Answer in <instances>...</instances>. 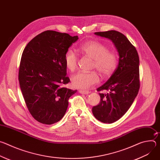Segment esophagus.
<instances>
[{
  "mask_svg": "<svg viewBox=\"0 0 160 160\" xmlns=\"http://www.w3.org/2000/svg\"><path fill=\"white\" fill-rule=\"evenodd\" d=\"M79 92L80 94H88L90 93L89 91L87 90H79Z\"/></svg>",
  "mask_w": 160,
  "mask_h": 160,
  "instance_id": "34e87169",
  "label": "esophagus"
}]
</instances>
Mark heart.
Wrapping results in <instances>:
<instances>
[{"label":"heart","instance_id":"b5f03b06","mask_svg":"<svg viewBox=\"0 0 160 160\" xmlns=\"http://www.w3.org/2000/svg\"><path fill=\"white\" fill-rule=\"evenodd\" d=\"M78 50L92 59V68H96L102 78L109 77L115 72L118 64L117 57L115 53L108 51L103 43L96 40L88 41L80 45ZM64 62L68 70L74 72L78 65L77 54L72 50L67 51L64 56ZM99 81V76L94 72H80L72 78L73 87L80 89H88Z\"/></svg>","mask_w":160,"mask_h":160}]
</instances>
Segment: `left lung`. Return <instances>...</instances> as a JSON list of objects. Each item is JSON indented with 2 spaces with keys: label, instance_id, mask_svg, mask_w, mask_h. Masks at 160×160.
<instances>
[{
  "label": "left lung",
  "instance_id": "1",
  "mask_svg": "<svg viewBox=\"0 0 160 160\" xmlns=\"http://www.w3.org/2000/svg\"><path fill=\"white\" fill-rule=\"evenodd\" d=\"M107 38L115 44L119 55L118 64L109 80L97 90L101 101L92 108V113L99 121L112 123L122 118L132 104L140 88L139 58L135 48L122 33L110 30L94 33Z\"/></svg>",
  "mask_w": 160,
  "mask_h": 160
}]
</instances>
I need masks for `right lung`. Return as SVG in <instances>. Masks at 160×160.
I'll use <instances>...</instances> for the list:
<instances>
[{"mask_svg":"<svg viewBox=\"0 0 160 160\" xmlns=\"http://www.w3.org/2000/svg\"><path fill=\"white\" fill-rule=\"evenodd\" d=\"M78 39L66 33L45 31L35 37L22 52L18 79L22 94L32 116L51 125L64 117L68 99L77 92L62 87L66 77L64 56Z\"/></svg>","mask_w":160,"mask_h":160,"instance_id":"obj_1","label":"right lung"}]
</instances>
